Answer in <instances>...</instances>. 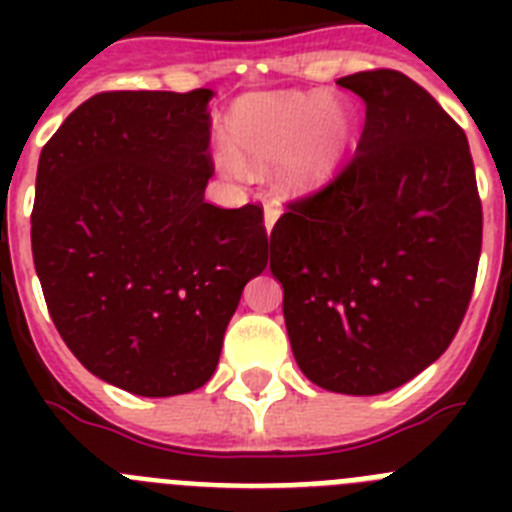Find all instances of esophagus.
Segmentation results:
<instances>
[{
	"label": "esophagus",
	"instance_id": "1",
	"mask_svg": "<svg viewBox=\"0 0 512 512\" xmlns=\"http://www.w3.org/2000/svg\"><path fill=\"white\" fill-rule=\"evenodd\" d=\"M279 217V210L274 205H266L264 207V225H266V233H271L274 230V223H277Z\"/></svg>",
	"mask_w": 512,
	"mask_h": 512
}]
</instances>
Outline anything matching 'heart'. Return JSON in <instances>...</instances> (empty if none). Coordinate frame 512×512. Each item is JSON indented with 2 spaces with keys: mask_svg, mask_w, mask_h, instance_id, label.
I'll return each mask as SVG.
<instances>
[{
  "mask_svg": "<svg viewBox=\"0 0 512 512\" xmlns=\"http://www.w3.org/2000/svg\"><path fill=\"white\" fill-rule=\"evenodd\" d=\"M230 148L217 153L223 169L279 164L287 194H310L338 174L354 140V115L343 99L320 92L248 97L228 122Z\"/></svg>",
  "mask_w": 512,
  "mask_h": 512,
  "instance_id": "obj_1",
  "label": "heart"
}]
</instances>
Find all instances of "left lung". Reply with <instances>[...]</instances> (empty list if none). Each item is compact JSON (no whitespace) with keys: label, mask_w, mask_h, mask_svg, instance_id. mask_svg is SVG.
<instances>
[{"label":"left lung","mask_w":512,"mask_h":512,"mask_svg":"<svg viewBox=\"0 0 512 512\" xmlns=\"http://www.w3.org/2000/svg\"><path fill=\"white\" fill-rule=\"evenodd\" d=\"M366 104L356 156L289 205L271 274L297 366L341 395L418 377L459 330L482 251V202L464 130L400 71L343 76Z\"/></svg>","instance_id":"8db88e82"}]
</instances>
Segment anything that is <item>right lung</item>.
Instances as JSON below:
<instances>
[{
  "label": "right lung",
  "mask_w": 512,
  "mask_h": 512,
  "mask_svg": "<svg viewBox=\"0 0 512 512\" xmlns=\"http://www.w3.org/2000/svg\"><path fill=\"white\" fill-rule=\"evenodd\" d=\"M210 99L97 94L40 151L30 238L45 305L94 377L140 397L215 374L243 287L269 261L259 205L205 202Z\"/></svg>",
  "instance_id": "add662e5"
}]
</instances>
